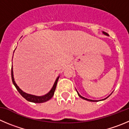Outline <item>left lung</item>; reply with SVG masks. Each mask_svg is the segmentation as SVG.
Instances as JSON below:
<instances>
[{
    "instance_id": "obj_1",
    "label": "left lung",
    "mask_w": 129,
    "mask_h": 129,
    "mask_svg": "<svg viewBox=\"0 0 129 129\" xmlns=\"http://www.w3.org/2000/svg\"><path fill=\"white\" fill-rule=\"evenodd\" d=\"M103 34L104 35H106V36H109V35H108V34L107 33L105 32V31H103ZM76 90H77V94H78V96H79L80 98H82V99H85V100H86V101H92V102H98V101H103V100H105V99H107V98H108V97L110 96V95H111V94H112V93H111V94H110V95H109L108 96V97H106V98H105V99H101V100H92V99H87V98H84V97L82 96V95H81L79 93H78V92L77 91V89H76Z\"/></svg>"
}]
</instances>
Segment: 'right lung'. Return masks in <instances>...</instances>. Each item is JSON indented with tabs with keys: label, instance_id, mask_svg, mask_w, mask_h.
Segmentation results:
<instances>
[{
	"label": "right lung",
	"instance_id": "right-lung-1",
	"mask_svg": "<svg viewBox=\"0 0 129 129\" xmlns=\"http://www.w3.org/2000/svg\"><path fill=\"white\" fill-rule=\"evenodd\" d=\"M11 77H12V81H13V84H14V85L15 86V87L16 88L18 91L19 92V94H20L24 98V99H26L27 101H30V102H31V103H42L46 102V101H49V99H51V98H52V96L54 95V94L55 90H56L57 81H58L59 78V76H58L57 78H56V81H55L53 86H52V87L51 88V89L50 90V91L49 92H47V94H45V95H41V96H38V95H33V94H28V93L24 92V91H23V90H22L21 89L18 87V85H17L15 80H14V75H13V66H12V68H11Z\"/></svg>",
	"mask_w": 129,
	"mask_h": 129
}]
</instances>
